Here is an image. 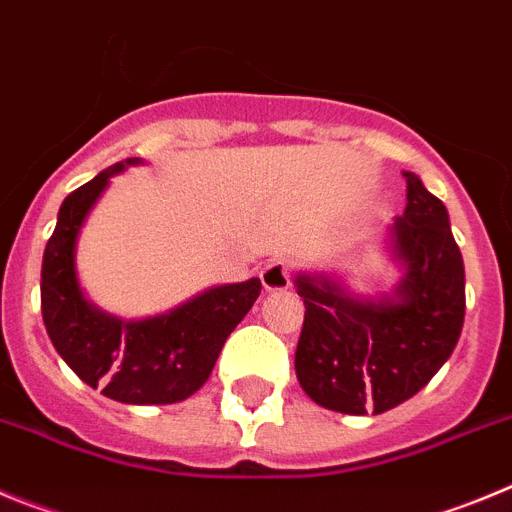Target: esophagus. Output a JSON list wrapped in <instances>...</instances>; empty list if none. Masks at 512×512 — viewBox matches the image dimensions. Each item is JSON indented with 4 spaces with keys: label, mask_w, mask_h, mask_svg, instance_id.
<instances>
[{
    "label": "esophagus",
    "mask_w": 512,
    "mask_h": 512,
    "mask_svg": "<svg viewBox=\"0 0 512 512\" xmlns=\"http://www.w3.org/2000/svg\"><path fill=\"white\" fill-rule=\"evenodd\" d=\"M260 280L265 285V290H283L290 285V265L283 257H275V260L267 262L260 270Z\"/></svg>",
    "instance_id": "1"
}]
</instances>
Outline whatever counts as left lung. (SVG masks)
I'll use <instances>...</instances> for the list:
<instances>
[{"instance_id":"8db88e82","label":"left lung","mask_w":512,"mask_h":512,"mask_svg":"<svg viewBox=\"0 0 512 512\" xmlns=\"http://www.w3.org/2000/svg\"><path fill=\"white\" fill-rule=\"evenodd\" d=\"M405 211L390 227L405 275L395 296L349 298L329 278L298 275L296 375L313 403L365 416L413 398L441 370L464 324V262L446 206L405 173Z\"/></svg>"}]
</instances>
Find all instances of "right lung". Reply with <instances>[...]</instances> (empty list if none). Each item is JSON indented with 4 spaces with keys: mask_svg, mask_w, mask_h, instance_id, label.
<instances>
[{
    "mask_svg": "<svg viewBox=\"0 0 512 512\" xmlns=\"http://www.w3.org/2000/svg\"><path fill=\"white\" fill-rule=\"evenodd\" d=\"M135 163L140 160L127 158L101 170L66 196L45 245L40 308L50 342L86 385H101V393L119 403L168 405L186 400L209 380L227 336L257 301L262 283L252 278L219 285L145 321H119L91 306L73 265L78 229L109 176Z\"/></svg>",
    "mask_w": 512,
    "mask_h": 512,
    "instance_id": "1",
    "label": "right lung"
}]
</instances>
